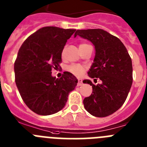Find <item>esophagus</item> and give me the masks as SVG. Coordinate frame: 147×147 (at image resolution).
<instances>
[{
	"mask_svg": "<svg viewBox=\"0 0 147 147\" xmlns=\"http://www.w3.org/2000/svg\"><path fill=\"white\" fill-rule=\"evenodd\" d=\"M82 84H83L82 79H78L77 85H78V86H81V85H82Z\"/></svg>",
	"mask_w": 147,
	"mask_h": 147,
	"instance_id": "obj_1",
	"label": "esophagus"
}]
</instances>
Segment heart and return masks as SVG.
<instances>
[{"label": "heart", "mask_w": 147, "mask_h": 147, "mask_svg": "<svg viewBox=\"0 0 147 147\" xmlns=\"http://www.w3.org/2000/svg\"><path fill=\"white\" fill-rule=\"evenodd\" d=\"M87 45H89V44H81L80 45H79V48H82V47H84ZM65 52V48H64V49L62 50V53H61L62 57L64 56ZM68 71H69L71 74H73L74 75V76H77V77H80V76H82L84 74L86 68L84 66V65H82L73 64V65H71L68 67Z\"/></svg>", "instance_id": "obj_1"}]
</instances>
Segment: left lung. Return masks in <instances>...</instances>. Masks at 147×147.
Listing matches in <instances>:
<instances>
[{"label":"left lung","mask_w":147,"mask_h":147,"mask_svg":"<svg viewBox=\"0 0 147 147\" xmlns=\"http://www.w3.org/2000/svg\"><path fill=\"white\" fill-rule=\"evenodd\" d=\"M79 36L95 48L94 63L88 71L90 78L101 80L95 85L88 79L92 92L83 100L85 109L97 117H105L117 111L125 101L133 83L132 60L126 47L117 37L102 29L77 30Z\"/></svg>","instance_id":"left-lung-1"}]
</instances>
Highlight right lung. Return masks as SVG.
<instances>
[{
	"label": "right lung",
	"mask_w": 147,
	"mask_h": 147,
	"mask_svg": "<svg viewBox=\"0 0 147 147\" xmlns=\"http://www.w3.org/2000/svg\"><path fill=\"white\" fill-rule=\"evenodd\" d=\"M75 31L44 27L30 35L19 49L14 62L16 85L23 101L36 114L58 112L77 84L70 72H63L59 79L52 76V69L60 68L62 50Z\"/></svg>",
	"instance_id": "obj_1"
}]
</instances>
